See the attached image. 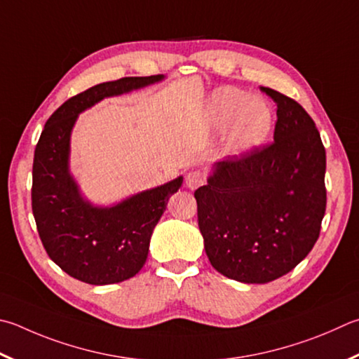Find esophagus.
<instances>
[{"mask_svg": "<svg viewBox=\"0 0 359 359\" xmlns=\"http://www.w3.org/2000/svg\"><path fill=\"white\" fill-rule=\"evenodd\" d=\"M204 182H205V177L201 171L188 172L185 177V184L188 188H190V190H196V188H199L201 185H204Z\"/></svg>", "mask_w": 359, "mask_h": 359, "instance_id": "obj_1", "label": "esophagus"}]
</instances>
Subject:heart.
Instances as JSON below:
<instances>
[{
  "label": "heart",
  "instance_id": "b5f03b06",
  "mask_svg": "<svg viewBox=\"0 0 359 359\" xmlns=\"http://www.w3.org/2000/svg\"><path fill=\"white\" fill-rule=\"evenodd\" d=\"M208 114L213 126L227 127V144L238 151L262 144L275 126V114L269 103L250 99L243 90L229 86L215 90Z\"/></svg>",
  "mask_w": 359,
  "mask_h": 359
}]
</instances>
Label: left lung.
<instances>
[{
    "label": "left lung",
    "mask_w": 359,
    "mask_h": 359,
    "mask_svg": "<svg viewBox=\"0 0 359 359\" xmlns=\"http://www.w3.org/2000/svg\"><path fill=\"white\" fill-rule=\"evenodd\" d=\"M260 89L278 105L275 141L218 161L194 191L212 266L246 284L295 269L314 248L327 208V155L314 121L290 97Z\"/></svg>",
    "instance_id": "8db88e82"
}]
</instances>
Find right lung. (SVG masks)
Here are the masks:
<instances>
[{
	"mask_svg": "<svg viewBox=\"0 0 359 359\" xmlns=\"http://www.w3.org/2000/svg\"><path fill=\"white\" fill-rule=\"evenodd\" d=\"M163 75L126 76L70 97L50 116L32 163L31 205L50 259L78 281L105 285L133 278L146 264L149 242L182 177L114 207H93L69 174V142L76 116L105 97L160 81Z\"/></svg>",
	"mask_w": 359,
	"mask_h": 359,
	"instance_id": "right-lung-1",
	"label": "right lung"
}]
</instances>
